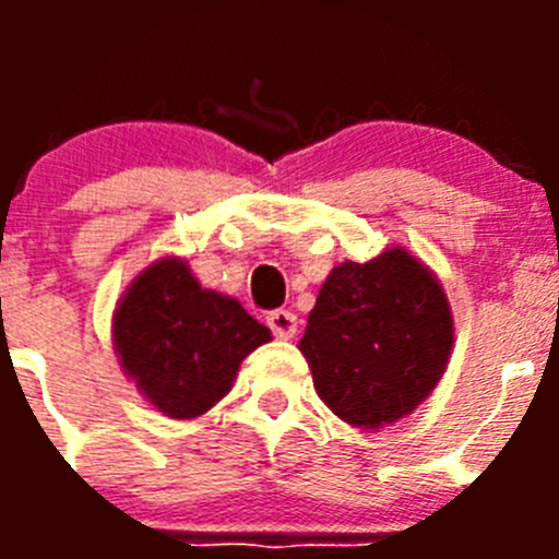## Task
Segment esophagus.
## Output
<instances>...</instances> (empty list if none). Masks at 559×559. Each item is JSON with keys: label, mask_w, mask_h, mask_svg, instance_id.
I'll return each mask as SVG.
<instances>
[{"label": "esophagus", "mask_w": 559, "mask_h": 559, "mask_svg": "<svg viewBox=\"0 0 559 559\" xmlns=\"http://www.w3.org/2000/svg\"><path fill=\"white\" fill-rule=\"evenodd\" d=\"M265 322H269L271 333L276 335V338H294L296 335V316L290 313V310H271L269 316H265Z\"/></svg>", "instance_id": "esophagus-1"}]
</instances>
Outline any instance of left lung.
I'll use <instances>...</instances> for the list:
<instances>
[{"label": "left lung", "mask_w": 559, "mask_h": 559, "mask_svg": "<svg viewBox=\"0 0 559 559\" xmlns=\"http://www.w3.org/2000/svg\"><path fill=\"white\" fill-rule=\"evenodd\" d=\"M299 349L324 406L378 431L414 414L445 374L451 305L419 257L389 246L369 263L344 260L330 271Z\"/></svg>", "instance_id": "obj_1"}]
</instances>
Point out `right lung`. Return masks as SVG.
Masks as SVG:
<instances>
[{
    "label": "right lung",
    "mask_w": 559,
    "mask_h": 559,
    "mask_svg": "<svg viewBox=\"0 0 559 559\" xmlns=\"http://www.w3.org/2000/svg\"><path fill=\"white\" fill-rule=\"evenodd\" d=\"M114 353L142 397L170 419H195L226 397L240 360L271 330L218 290L201 288L181 257H159L111 316Z\"/></svg>",
    "instance_id": "obj_1"
}]
</instances>
